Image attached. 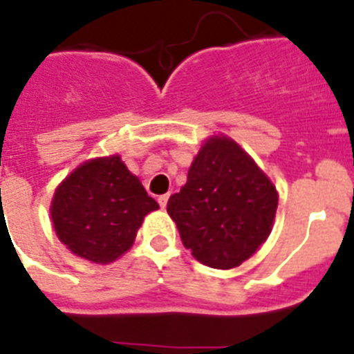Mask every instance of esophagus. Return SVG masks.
I'll return each mask as SVG.
<instances>
[{
    "mask_svg": "<svg viewBox=\"0 0 354 354\" xmlns=\"http://www.w3.org/2000/svg\"><path fill=\"white\" fill-rule=\"evenodd\" d=\"M168 198H170V197H168V195H161V197L157 198V202H159V206H161L162 209H165L166 204H168Z\"/></svg>",
    "mask_w": 354,
    "mask_h": 354,
    "instance_id": "esophagus-1",
    "label": "esophagus"
}]
</instances>
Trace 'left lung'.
<instances>
[{
	"label": "left lung",
	"mask_w": 354,
	"mask_h": 354,
	"mask_svg": "<svg viewBox=\"0 0 354 354\" xmlns=\"http://www.w3.org/2000/svg\"><path fill=\"white\" fill-rule=\"evenodd\" d=\"M166 209L193 258L225 270L243 263L267 240L276 216L277 193L234 141L211 138Z\"/></svg>",
	"instance_id": "obj_1"
}]
</instances>
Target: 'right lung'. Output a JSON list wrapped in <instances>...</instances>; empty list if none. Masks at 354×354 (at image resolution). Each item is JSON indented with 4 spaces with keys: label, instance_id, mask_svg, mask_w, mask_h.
Returning a JSON list of instances; mask_svg holds the SVG:
<instances>
[{
    "label": "right lung",
    "instance_id": "1",
    "mask_svg": "<svg viewBox=\"0 0 354 354\" xmlns=\"http://www.w3.org/2000/svg\"><path fill=\"white\" fill-rule=\"evenodd\" d=\"M159 207L120 156L78 166L57 188L51 220L59 240L73 254L111 263L134 243L150 211Z\"/></svg>",
    "mask_w": 354,
    "mask_h": 354
}]
</instances>
